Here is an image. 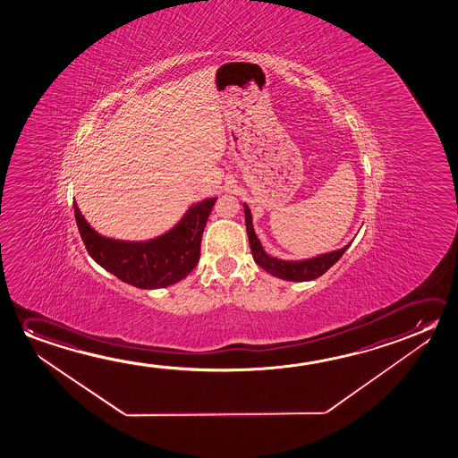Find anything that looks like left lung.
Segmentation results:
<instances>
[{"label": "left lung", "mask_w": 458, "mask_h": 458, "mask_svg": "<svg viewBox=\"0 0 458 458\" xmlns=\"http://www.w3.org/2000/svg\"><path fill=\"white\" fill-rule=\"evenodd\" d=\"M245 223H247L248 240H250V248L253 253L254 262L269 272L270 276L284 278L288 282H309V280H315L318 276H323L331 266H335V262L341 259L342 254L345 253V250L350 247L342 248L333 253L321 254L309 261L301 262H286L280 261L272 258L269 254L262 250L259 240L254 233L253 223H251V211L245 205Z\"/></svg>", "instance_id": "obj_1"}]
</instances>
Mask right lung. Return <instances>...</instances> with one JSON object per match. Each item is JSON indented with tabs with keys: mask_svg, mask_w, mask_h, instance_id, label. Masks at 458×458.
<instances>
[{
	"mask_svg": "<svg viewBox=\"0 0 458 458\" xmlns=\"http://www.w3.org/2000/svg\"><path fill=\"white\" fill-rule=\"evenodd\" d=\"M216 197L191 207L180 225L149 242H117L95 233L73 202L76 225L88 253L103 269L141 290L165 288L188 276L200 258V242Z\"/></svg>",
	"mask_w": 458,
	"mask_h": 458,
	"instance_id": "right-lung-1",
	"label": "right lung"
}]
</instances>
